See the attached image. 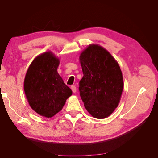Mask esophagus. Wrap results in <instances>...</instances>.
Here are the masks:
<instances>
[{"mask_svg":"<svg viewBox=\"0 0 158 158\" xmlns=\"http://www.w3.org/2000/svg\"><path fill=\"white\" fill-rule=\"evenodd\" d=\"M71 89H72V91H73V93H76V88L75 85H72Z\"/></svg>","mask_w":158,"mask_h":158,"instance_id":"esophagus-1","label":"esophagus"}]
</instances>
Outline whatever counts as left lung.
I'll list each match as a JSON object with an SVG mask.
<instances>
[{"label": "left lung", "mask_w": 158, "mask_h": 158, "mask_svg": "<svg viewBox=\"0 0 158 158\" xmlns=\"http://www.w3.org/2000/svg\"><path fill=\"white\" fill-rule=\"evenodd\" d=\"M84 76L79 83L84 107L93 117L110 116L120 102L123 78L117 61L99 45H88L79 57Z\"/></svg>", "instance_id": "left-lung-1"}]
</instances>
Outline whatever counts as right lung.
<instances>
[{
    "label": "right lung",
    "instance_id": "1",
    "mask_svg": "<svg viewBox=\"0 0 158 158\" xmlns=\"http://www.w3.org/2000/svg\"><path fill=\"white\" fill-rule=\"evenodd\" d=\"M60 60L51 51L37 56L23 82L27 102L40 115L51 118L61 111L73 92L57 72Z\"/></svg>",
    "mask_w": 158,
    "mask_h": 158
}]
</instances>
